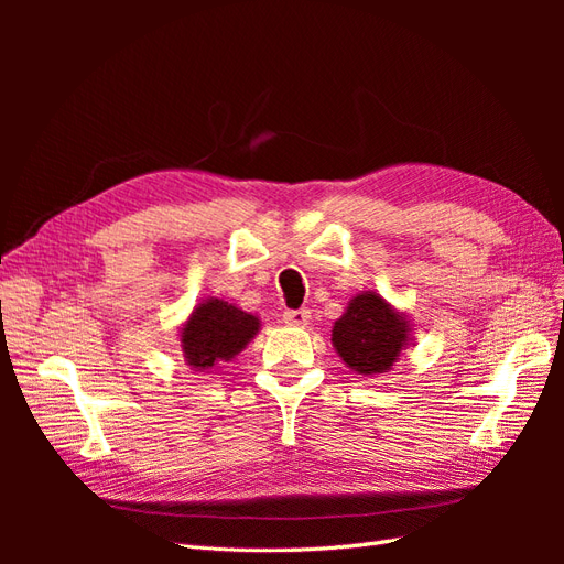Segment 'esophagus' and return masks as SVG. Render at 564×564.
<instances>
[{
  "label": "esophagus",
  "mask_w": 564,
  "mask_h": 564,
  "mask_svg": "<svg viewBox=\"0 0 564 564\" xmlns=\"http://www.w3.org/2000/svg\"><path fill=\"white\" fill-rule=\"evenodd\" d=\"M284 322L289 324V327H308L311 324V311H286L284 313Z\"/></svg>",
  "instance_id": "34e87169"
}]
</instances>
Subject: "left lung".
I'll use <instances>...</instances> for the list:
<instances>
[{"label": "left lung", "instance_id": "obj_1", "mask_svg": "<svg viewBox=\"0 0 564 564\" xmlns=\"http://www.w3.org/2000/svg\"><path fill=\"white\" fill-rule=\"evenodd\" d=\"M332 346L344 365L362 377H383L414 346V324L379 292L355 294L334 322Z\"/></svg>", "mask_w": 564, "mask_h": 564}]
</instances>
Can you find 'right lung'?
Returning a JSON list of instances; mask_svg holds the SVG:
<instances>
[{
    "mask_svg": "<svg viewBox=\"0 0 564 564\" xmlns=\"http://www.w3.org/2000/svg\"><path fill=\"white\" fill-rule=\"evenodd\" d=\"M261 332V317L224 299H202L178 327L183 362L193 371L209 373L220 362L237 360L253 336Z\"/></svg>",
    "mask_w": 564,
    "mask_h": 564,
    "instance_id": "1",
    "label": "right lung"
}]
</instances>
